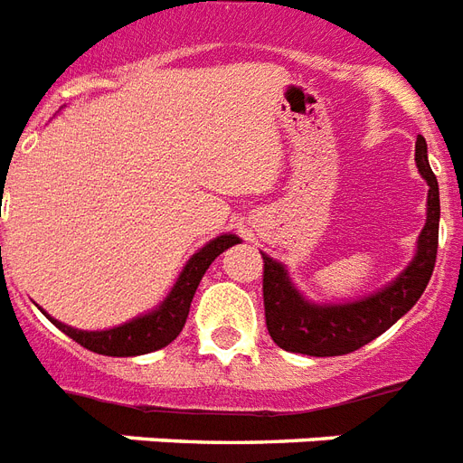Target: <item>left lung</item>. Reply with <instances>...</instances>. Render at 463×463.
I'll return each instance as SVG.
<instances>
[{"label":"left lung","instance_id":"left-lung-1","mask_svg":"<svg viewBox=\"0 0 463 463\" xmlns=\"http://www.w3.org/2000/svg\"><path fill=\"white\" fill-rule=\"evenodd\" d=\"M416 163L430 189H428V221L418 238V254L409 269L399 274L392 286L358 303L312 305L300 298L286 276V269L267 254L264 260V317L269 336L283 351L303 353L315 358L345 355L370 344L373 338L402 319L418 298L423 296L438 260L439 235V187L438 177L428 163V144L423 137L416 141Z\"/></svg>","mask_w":463,"mask_h":463}]
</instances>
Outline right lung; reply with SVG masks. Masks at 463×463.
<instances>
[{
    "mask_svg": "<svg viewBox=\"0 0 463 463\" xmlns=\"http://www.w3.org/2000/svg\"><path fill=\"white\" fill-rule=\"evenodd\" d=\"M238 242L240 238H235V235H221V238L211 240L206 247H202L187 261V267L182 269L180 279L175 283V288L170 290V296L165 298V303L154 309L151 315L137 317L132 322L108 331H76L67 324L52 319V317L50 319L69 338H74L76 344H81L83 348L93 353H100V355L127 358V355H144V353L158 351L180 336L182 326L187 322L189 305H192V298L196 293V286L202 281V276L206 274V269L211 267V261Z\"/></svg>",
    "mask_w": 463,
    "mask_h": 463,
    "instance_id": "obj_1",
    "label": "right lung"
}]
</instances>
